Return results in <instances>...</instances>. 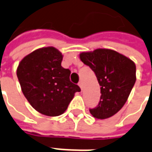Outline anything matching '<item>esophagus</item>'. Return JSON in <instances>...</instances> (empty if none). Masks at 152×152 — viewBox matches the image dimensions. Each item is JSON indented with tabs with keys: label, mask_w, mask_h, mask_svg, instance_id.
Returning <instances> with one entry per match:
<instances>
[{
	"label": "esophagus",
	"mask_w": 152,
	"mask_h": 152,
	"mask_svg": "<svg viewBox=\"0 0 152 152\" xmlns=\"http://www.w3.org/2000/svg\"><path fill=\"white\" fill-rule=\"evenodd\" d=\"M78 85H79V86L81 87V89L82 90V89H83V84H82V82H81V81H80V82L78 83Z\"/></svg>",
	"instance_id": "1"
}]
</instances>
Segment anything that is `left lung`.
<instances>
[{
  "instance_id": "left-lung-1",
  "label": "left lung",
  "mask_w": 152,
  "mask_h": 152,
  "mask_svg": "<svg viewBox=\"0 0 152 152\" xmlns=\"http://www.w3.org/2000/svg\"><path fill=\"white\" fill-rule=\"evenodd\" d=\"M80 59L94 71L101 89L97 107L89 109L92 116L105 119L123 107L136 81V67L128 57L108 49L82 52Z\"/></svg>"
}]
</instances>
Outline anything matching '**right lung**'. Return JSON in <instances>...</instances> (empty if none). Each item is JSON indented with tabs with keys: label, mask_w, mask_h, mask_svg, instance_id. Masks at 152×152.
Returning a JSON list of instances; mask_svg holds the SVG:
<instances>
[{
	"label": "right lung",
	"mask_w": 152,
	"mask_h": 152,
	"mask_svg": "<svg viewBox=\"0 0 152 152\" xmlns=\"http://www.w3.org/2000/svg\"><path fill=\"white\" fill-rule=\"evenodd\" d=\"M63 55L54 47L34 50L20 61L17 76L23 93L38 112L59 116L80 87L70 81L71 71L61 66Z\"/></svg>",
	"instance_id": "add662e5"
}]
</instances>
